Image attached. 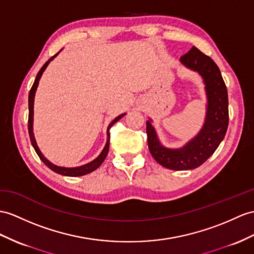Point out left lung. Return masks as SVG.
<instances>
[{
  "mask_svg": "<svg viewBox=\"0 0 254 254\" xmlns=\"http://www.w3.org/2000/svg\"><path fill=\"white\" fill-rule=\"evenodd\" d=\"M180 61L184 66L198 73L203 79L207 97L205 123L199 132L182 147L169 148L160 143L152 120L148 119L147 144L154 159L166 168L191 170L205 163L224 139L228 126V98L218 65L198 48L191 47Z\"/></svg>",
  "mask_w": 254,
  "mask_h": 254,
  "instance_id": "obj_1",
  "label": "left lung"
}]
</instances>
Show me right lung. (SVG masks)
Returning a JSON list of instances; mask_svg holds the SVG:
<instances>
[{"mask_svg": "<svg viewBox=\"0 0 254 254\" xmlns=\"http://www.w3.org/2000/svg\"><path fill=\"white\" fill-rule=\"evenodd\" d=\"M61 52V51H60ZM59 52V53H60ZM59 53L56 54L55 56H53V57L49 59L47 63L43 65L41 67V70L39 71L38 75H36V78L34 80L33 83V86L32 88H31L30 92H29V121H28V129H29V135H30V140H31V143H32L34 150L36 152V154H38L39 157L41 158V160L43 163H44L49 169H52L53 171H55L56 174H59L61 176H66V177H80V176H85L87 174H90V172L95 171L98 167H100V165L104 162V159H106L108 153H109V145H110V128L112 127L114 124L116 122H119L123 116H125L126 113L124 114H121L116 117V119H114L112 122H111V124L108 127V130H107V134H108V139H107V143H106V146L103 147L102 152L100 153V155H99L97 158H95L92 162L88 163V164H85L83 166H79V167H73V168H66V167H60V166H57V165H54L53 163L49 162V160L43 155L42 152L40 151V148L38 146V144H36V141H35V137H34V133H33V104H34V97H35V91H36V88H38L39 86V82H40V78L42 76L43 72L45 71V69L47 67V65L49 64V63L57 56Z\"/></svg>", "mask_w": 254, "mask_h": 254, "instance_id": "obj_1", "label": "right lung"}]
</instances>
